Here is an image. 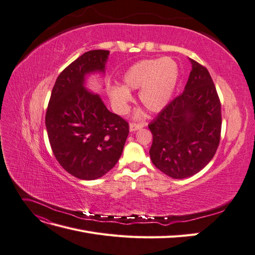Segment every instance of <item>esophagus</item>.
<instances>
[{
    "mask_svg": "<svg viewBox=\"0 0 255 255\" xmlns=\"http://www.w3.org/2000/svg\"><path fill=\"white\" fill-rule=\"evenodd\" d=\"M144 127V123H129V130L130 132H135L137 129H140Z\"/></svg>",
    "mask_w": 255,
    "mask_h": 255,
    "instance_id": "obj_1",
    "label": "esophagus"
}]
</instances>
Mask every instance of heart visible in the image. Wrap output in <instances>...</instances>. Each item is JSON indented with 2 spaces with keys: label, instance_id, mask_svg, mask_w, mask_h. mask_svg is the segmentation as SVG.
<instances>
[{
  "label": "heart",
  "instance_id": "b5f03b06",
  "mask_svg": "<svg viewBox=\"0 0 255 255\" xmlns=\"http://www.w3.org/2000/svg\"><path fill=\"white\" fill-rule=\"evenodd\" d=\"M179 80V66L170 57L144 59L130 66L123 74V87L113 88L111 101L116 113L126 114L132 95L140 89L139 100L146 110L158 113L169 103Z\"/></svg>",
  "mask_w": 255,
  "mask_h": 255
}]
</instances>
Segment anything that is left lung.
<instances>
[{
    "instance_id": "1",
    "label": "left lung",
    "mask_w": 255,
    "mask_h": 255,
    "mask_svg": "<svg viewBox=\"0 0 255 255\" xmlns=\"http://www.w3.org/2000/svg\"><path fill=\"white\" fill-rule=\"evenodd\" d=\"M189 60L191 71L183 94L149 125L152 163L172 179L202 170L220 141L221 105L216 87L207 69Z\"/></svg>"
}]
</instances>
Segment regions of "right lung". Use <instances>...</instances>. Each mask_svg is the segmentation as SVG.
I'll use <instances>...</instances> for the list:
<instances>
[{"mask_svg":"<svg viewBox=\"0 0 255 255\" xmlns=\"http://www.w3.org/2000/svg\"><path fill=\"white\" fill-rule=\"evenodd\" d=\"M110 51L84 53L61 72L52 89L45 128L60 166L80 180H97L119 160L128 123L86 88V79L105 73Z\"/></svg>","mask_w":255,"mask_h":255,"instance_id":"obj_1","label":"right lung"}]
</instances>
